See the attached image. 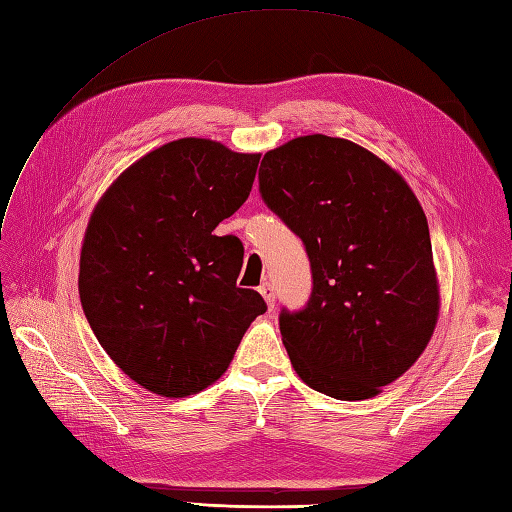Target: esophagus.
I'll return each mask as SVG.
<instances>
[{"label": "esophagus", "mask_w": 512, "mask_h": 512, "mask_svg": "<svg viewBox=\"0 0 512 512\" xmlns=\"http://www.w3.org/2000/svg\"><path fill=\"white\" fill-rule=\"evenodd\" d=\"M258 290H260V295L265 297V301H267V306L273 310V306H275V290H273V286H271V282H262L260 286H258Z\"/></svg>", "instance_id": "esophagus-1"}]
</instances>
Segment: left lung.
Instances as JSON below:
<instances>
[{
  "label": "left lung",
  "instance_id": "8db88e82",
  "mask_svg": "<svg viewBox=\"0 0 512 512\" xmlns=\"http://www.w3.org/2000/svg\"><path fill=\"white\" fill-rule=\"evenodd\" d=\"M260 196L306 245L312 293L280 312L297 375L338 400L377 396L422 355L439 314L426 215L405 178L327 135L273 148Z\"/></svg>",
  "mask_w": 512,
  "mask_h": 512
}]
</instances>
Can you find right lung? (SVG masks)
Wrapping results in <instances>:
<instances>
[{
    "mask_svg": "<svg viewBox=\"0 0 512 512\" xmlns=\"http://www.w3.org/2000/svg\"><path fill=\"white\" fill-rule=\"evenodd\" d=\"M258 161L183 137L124 170L90 217L84 314L124 375L159 396L209 388L267 312L256 290L237 286L243 243L213 234L250 196Z\"/></svg>",
    "mask_w": 512,
    "mask_h": 512,
    "instance_id": "right-lung-1",
    "label": "right lung"
}]
</instances>
